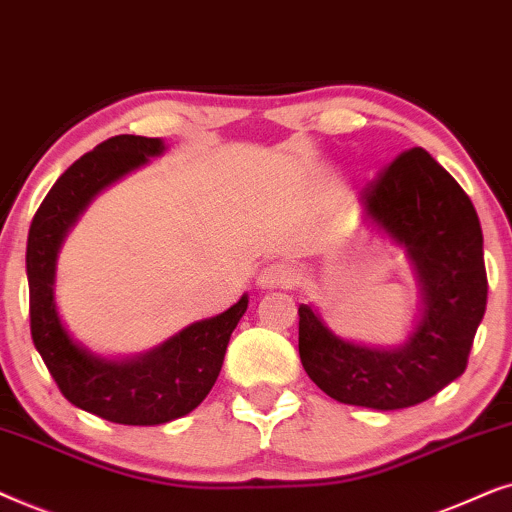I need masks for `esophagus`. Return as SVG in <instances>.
Instances as JSON below:
<instances>
[{"label":"esophagus","instance_id":"34e87169","mask_svg":"<svg viewBox=\"0 0 512 512\" xmlns=\"http://www.w3.org/2000/svg\"><path fill=\"white\" fill-rule=\"evenodd\" d=\"M292 283H295V276H292V271L288 267H283V264H269V267H264L260 271V276H257V285H260L262 290L292 288Z\"/></svg>","mask_w":512,"mask_h":512}]
</instances>
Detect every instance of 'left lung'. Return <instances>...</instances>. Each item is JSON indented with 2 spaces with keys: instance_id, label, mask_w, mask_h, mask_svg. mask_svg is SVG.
Instances as JSON below:
<instances>
[{
  "instance_id": "1",
  "label": "left lung",
  "mask_w": 512,
  "mask_h": 512,
  "mask_svg": "<svg viewBox=\"0 0 512 512\" xmlns=\"http://www.w3.org/2000/svg\"><path fill=\"white\" fill-rule=\"evenodd\" d=\"M367 220L403 245L421 288V318L398 349L337 337L299 304V358L320 391L344 405L403 410L461 377L487 309V271L478 213L459 182L426 149L388 163L365 187Z\"/></svg>"
}]
</instances>
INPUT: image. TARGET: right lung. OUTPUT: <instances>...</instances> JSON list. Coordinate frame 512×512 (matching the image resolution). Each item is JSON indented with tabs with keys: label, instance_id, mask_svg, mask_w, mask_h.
I'll use <instances>...</instances> for the list:
<instances>
[{
	"label": "right lung",
	"instance_id": "1",
	"mask_svg": "<svg viewBox=\"0 0 512 512\" xmlns=\"http://www.w3.org/2000/svg\"><path fill=\"white\" fill-rule=\"evenodd\" d=\"M159 138L114 135L72 163L46 194L27 234L30 332L60 393L79 410L124 426H156L203 403L222 370L248 295L220 316L199 320L145 356L107 360L74 342L58 316L53 281L63 238L98 192L159 156Z\"/></svg>",
	"mask_w": 512,
	"mask_h": 512
}]
</instances>
